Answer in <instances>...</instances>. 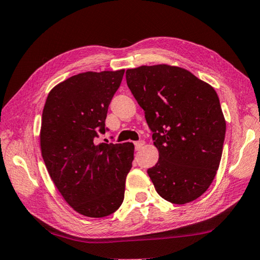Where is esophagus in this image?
<instances>
[{
    "instance_id": "34e87169",
    "label": "esophagus",
    "mask_w": 260,
    "mask_h": 260,
    "mask_svg": "<svg viewBox=\"0 0 260 260\" xmlns=\"http://www.w3.org/2000/svg\"><path fill=\"white\" fill-rule=\"evenodd\" d=\"M144 141H139V142H135L134 144H135V150H141L143 148V145H144Z\"/></svg>"
}]
</instances>
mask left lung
Listing matches in <instances>:
<instances>
[{
    "label": "left lung",
    "instance_id": "1",
    "mask_svg": "<svg viewBox=\"0 0 260 260\" xmlns=\"http://www.w3.org/2000/svg\"><path fill=\"white\" fill-rule=\"evenodd\" d=\"M126 82L152 131L158 162L148 169L158 194L184 205L208 190L219 167L226 121L214 87L169 64L126 70Z\"/></svg>",
    "mask_w": 260,
    "mask_h": 260
}]
</instances>
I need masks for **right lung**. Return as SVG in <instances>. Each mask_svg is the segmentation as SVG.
I'll list each match as a JSON object with an SVG mask.
<instances>
[{"label":"right lung","instance_id":"add662e5","mask_svg":"<svg viewBox=\"0 0 260 260\" xmlns=\"http://www.w3.org/2000/svg\"><path fill=\"white\" fill-rule=\"evenodd\" d=\"M125 70L85 72L51 89L42 114V157L54 185L78 214L101 218L124 200L134 144L100 143L114 94Z\"/></svg>","mask_w":260,"mask_h":260}]
</instances>
